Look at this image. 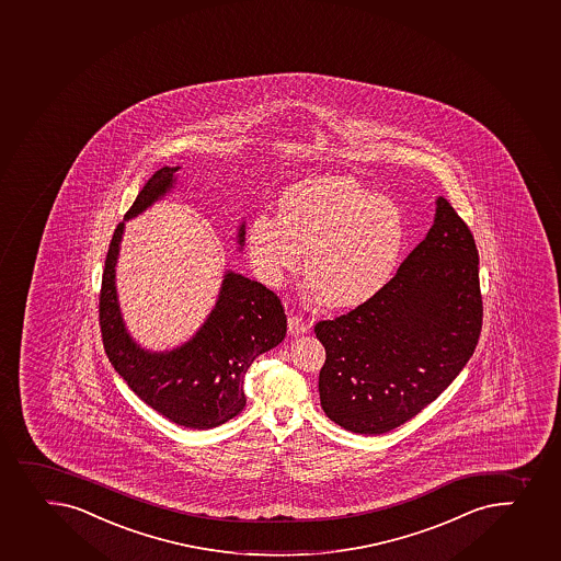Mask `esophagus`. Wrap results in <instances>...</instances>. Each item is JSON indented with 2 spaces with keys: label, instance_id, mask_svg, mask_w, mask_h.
Masks as SVG:
<instances>
[{
  "label": "esophagus",
  "instance_id": "esophagus-1",
  "mask_svg": "<svg viewBox=\"0 0 561 561\" xmlns=\"http://www.w3.org/2000/svg\"><path fill=\"white\" fill-rule=\"evenodd\" d=\"M287 330H289L290 335H304L309 330V324L304 322L298 314H290L289 320H287Z\"/></svg>",
  "mask_w": 561,
  "mask_h": 561
}]
</instances>
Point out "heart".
I'll return each instance as SVG.
<instances>
[{
    "instance_id": "obj_1",
    "label": "heart",
    "mask_w": 561,
    "mask_h": 561,
    "mask_svg": "<svg viewBox=\"0 0 561 561\" xmlns=\"http://www.w3.org/2000/svg\"><path fill=\"white\" fill-rule=\"evenodd\" d=\"M407 243L403 209L350 176H317L290 185L277 217L249 226L250 261L261 282L279 287L304 252L307 289L331 309L374 300L398 268Z\"/></svg>"
}]
</instances>
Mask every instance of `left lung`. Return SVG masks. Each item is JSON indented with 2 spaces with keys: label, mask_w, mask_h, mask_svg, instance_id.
I'll use <instances>...</instances> for the list:
<instances>
[{
  "label": "left lung",
  "mask_w": 561,
  "mask_h": 561,
  "mask_svg": "<svg viewBox=\"0 0 561 561\" xmlns=\"http://www.w3.org/2000/svg\"><path fill=\"white\" fill-rule=\"evenodd\" d=\"M482 330L479 252L444 197L427 237L368 304L314 325L318 377L331 422L382 434L433 403L473 355Z\"/></svg>",
  "instance_id": "left-lung-1"
}]
</instances>
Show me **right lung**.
Here are the masks:
<instances>
[{
  "label": "right lung",
  "mask_w": 561,
  "mask_h": 561,
  "mask_svg": "<svg viewBox=\"0 0 561 561\" xmlns=\"http://www.w3.org/2000/svg\"><path fill=\"white\" fill-rule=\"evenodd\" d=\"M176 168L158 169L139 191L125 220L165 197ZM125 220L112 236L99 295V325L114 370L150 409L187 428H214L236 417L247 404L243 382L250 364L284 341L287 317L272 290L228 271L219 298L201 330L171 352H149L134 341L117 301L116 263ZM237 243L243 247L244 225Z\"/></svg>",
  "instance_id": "right-lung-1"
}]
</instances>
